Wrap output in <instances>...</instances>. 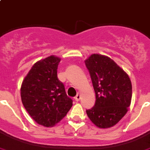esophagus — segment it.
Masks as SVG:
<instances>
[{
    "instance_id": "1",
    "label": "esophagus",
    "mask_w": 150,
    "mask_h": 150,
    "mask_svg": "<svg viewBox=\"0 0 150 150\" xmlns=\"http://www.w3.org/2000/svg\"><path fill=\"white\" fill-rule=\"evenodd\" d=\"M80 99H81V94H80V93H78L77 95L75 97V100H76V101H79V100H80Z\"/></svg>"
}]
</instances>
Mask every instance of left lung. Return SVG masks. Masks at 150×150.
Here are the masks:
<instances>
[{"instance_id":"8db88e82","label":"left lung","mask_w":150,"mask_h":150,"mask_svg":"<svg viewBox=\"0 0 150 150\" xmlns=\"http://www.w3.org/2000/svg\"><path fill=\"white\" fill-rule=\"evenodd\" d=\"M90 73L96 100L86 110L91 121L99 128L111 127L127 114L132 98L129 76L108 56L92 54L85 61Z\"/></svg>"}]
</instances>
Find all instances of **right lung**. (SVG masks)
<instances>
[{"instance_id": "obj_1", "label": "right lung", "mask_w": 150, "mask_h": 150, "mask_svg": "<svg viewBox=\"0 0 150 150\" xmlns=\"http://www.w3.org/2000/svg\"><path fill=\"white\" fill-rule=\"evenodd\" d=\"M60 60L50 56L36 62L21 85V100L25 109L37 124L46 127L59 123L72 106V100L57 77Z\"/></svg>"}]
</instances>
